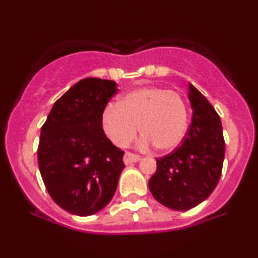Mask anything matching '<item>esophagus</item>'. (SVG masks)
Segmentation results:
<instances>
[{
    "mask_svg": "<svg viewBox=\"0 0 258 258\" xmlns=\"http://www.w3.org/2000/svg\"><path fill=\"white\" fill-rule=\"evenodd\" d=\"M141 160L138 155H136V154H132V153H126L125 155H123V162H125L126 165L128 164H132V162H137Z\"/></svg>",
    "mask_w": 258,
    "mask_h": 258,
    "instance_id": "34e87169",
    "label": "esophagus"
}]
</instances>
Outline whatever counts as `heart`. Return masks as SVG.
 Returning a JSON list of instances; mask_svg holds the SVG:
<instances>
[{"mask_svg":"<svg viewBox=\"0 0 258 258\" xmlns=\"http://www.w3.org/2000/svg\"><path fill=\"white\" fill-rule=\"evenodd\" d=\"M102 126L116 147L128 146L137 135L138 126L143 136L139 147L147 149L153 144L159 152H171L188 132L189 111L177 92L146 86L127 92L117 105L106 106Z\"/></svg>","mask_w":258,"mask_h":258,"instance_id":"b5f03b06","label":"heart"}]
</instances>
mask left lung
<instances>
[{
  "mask_svg": "<svg viewBox=\"0 0 258 258\" xmlns=\"http://www.w3.org/2000/svg\"><path fill=\"white\" fill-rule=\"evenodd\" d=\"M193 121L182 144L156 159V172L149 190L161 205L186 211L199 205L215 190L223 166L222 123L214 106L193 85H188Z\"/></svg>",
  "mask_w": 258,
  "mask_h": 258,
  "instance_id": "8db88e82",
  "label": "left lung"
}]
</instances>
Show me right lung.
Returning a JSON list of instances; mask_svg holds the SVG:
<instances>
[{"instance_id": "add662e5", "label": "right lung", "mask_w": 258, "mask_h": 258, "mask_svg": "<svg viewBox=\"0 0 258 258\" xmlns=\"http://www.w3.org/2000/svg\"><path fill=\"white\" fill-rule=\"evenodd\" d=\"M116 82L88 78L53 105L41 128L38 168L54 203L70 214L91 216L110 203L125 164L106 138L102 115Z\"/></svg>"}]
</instances>
